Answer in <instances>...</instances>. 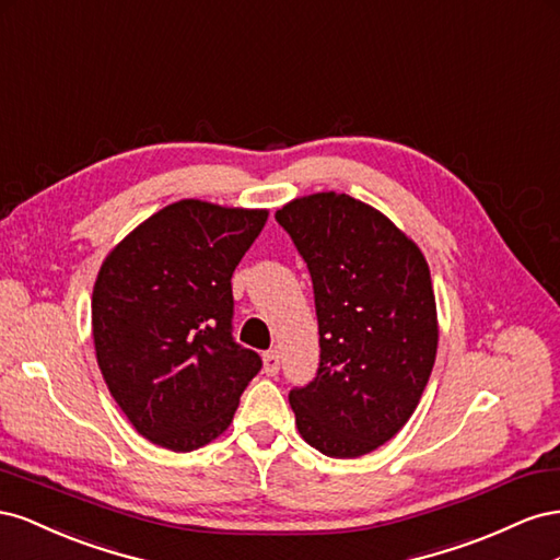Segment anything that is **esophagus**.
<instances>
[{"instance_id": "1", "label": "esophagus", "mask_w": 560, "mask_h": 560, "mask_svg": "<svg viewBox=\"0 0 560 560\" xmlns=\"http://www.w3.org/2000/svg\"><path fill=\"white\" fill-rule=\"evenodd\" d=\"M262 363H265V373H267V375H277V373H279L281 361H279L277 351H265V354H262Z\"/></svg>"}]
</instances>
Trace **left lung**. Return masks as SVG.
<instances>
[{"instance_id":"1","label":"left lung","mask_w":560,"mask_h":560,"mask_svg":"<svg viewBox=\"0 0 560 560\" xmlns=\"http://www.w3.org/2000/svg\"><path fill=\"white\" fill-rule=\"evenodd\" d=\"M277 220L310 267L322 345L314 382L289 394L298 431L328 457L369 455L404 429L434 369L429 265L385 213L338 191L283 203Z\"/></svg>"}]
</instances>
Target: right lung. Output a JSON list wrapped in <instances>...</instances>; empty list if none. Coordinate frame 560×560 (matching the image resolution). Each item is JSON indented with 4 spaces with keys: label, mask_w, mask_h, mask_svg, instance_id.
I'll use <instances>...</instances> for the list:
<instances>
[{
    "label": "right lung",
    "mask_w": 560,
    "mask_h": 560,
    "mask_svg": "<svg viewBox=\"0 0 560 560\" xmlns=\"http://www.w3.org/2000/svg\"><path fill=\"white\" fill-rule=\"evenodd\" d=\"M267 209L164 206L107 253L91 326L105 385L138 434L173 453L215 441L260 357L232 340V271Z\"/></svg>",
    "instance_id": "right-lung-1"
}]
</instances>
